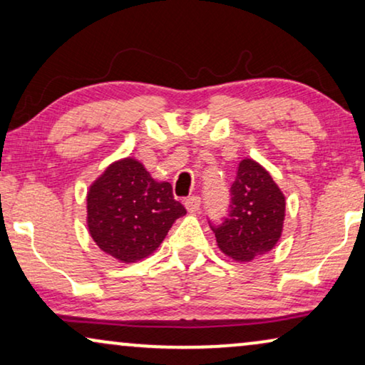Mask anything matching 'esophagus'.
Wrapping results in <instances>:
<instances>
[{"label":"esophagus","instance_id":"esophagus-1","mask_svg":"<svg viewBox=\"0 0 365 365\" xmlns=\"http://www.w3.org/2000/svg\"><path fill=\"white\" fill-rule=\"evenodd\" d=\"M184 206L189 212H196L199 207H201V197L199 196H187L184 199Z\"/></svg>","mask_w":365,"mask_h":365}]
</instances>
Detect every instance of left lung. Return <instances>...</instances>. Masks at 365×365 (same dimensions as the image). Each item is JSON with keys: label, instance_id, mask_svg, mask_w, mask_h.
<instances>
[{"label": "left lung", "instance_id": "8db88e82", "mask_svg": "<svg viewBox=\"0 0 365 365\" xmlns=\"http://www.w3.org/2000/svg\"><path fill=\"white\" fill-rule=\"evenodd\" d=\"M226 216L209 226L219 249L236 261H252L276 246L282 232L286 199L262 166L252 159L239 163Z\"/></svg>", "mask_w": 365, "mask_h": 365}]
</instances>
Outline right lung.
Here are the masks:
<instances>
[{
	"label": "right lung",
	"mask_w": 365,
	"mask_h": 365,
	"mask_svg": "<svg viewBox=\"0 0 365 365\" xmlns=\"http://www.w3.org/2000/svg\"><path fill=\"white\" fill-rule=\"evenodd\" d=\"M186 209L169 182H158L136 159L109 166L88 192V227L99 249L121 262L156 251Z\"/></svg>",
	"instance_id": "obj_1"
}]
</instances>
